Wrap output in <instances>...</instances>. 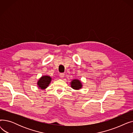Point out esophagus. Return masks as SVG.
<instances>
[{"label":"esophagus","mask_w":133,"mask_h":133,"mask_svg":"<svg viewBox=\"0 0 133 133\" xmlns=\"http://www.w3.org/2000/svg\"><path fill=\"white\" fill-rule=\"evenodd\" d=\"M60 76L61 78H63L65 76V74L64 73H60Z\"/></svg>","instance_id":"34e87169"}]
</instances>
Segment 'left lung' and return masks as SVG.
Instances as JSON below:
<instances>
[{
    "mask_svg": "<svg viewBox=\"0 0 133 133\" xmlns=\"http://www.w3.org/2000/svg\"><path fill=\"white\" fill-rule=\"evenodd\" d=\"M71 86L74 89L78 90L82 88V85L81 81L78 79H74L71 82Z\"/></svg>",
    "mask_w": 133,
    "mask_h": 133,
    "instance_id": "obj_1",
    "label": "left lung"
}]
</instances>
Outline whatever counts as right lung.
Returning a JSON list of instances; mask_svg holds the SVG:
<instances>
[{"instance_id":"right-lung-1","label":"right lung","mask_w":133,"mask_h":133,"mask_svg":"<svg viewBox=\"0 0 133 133\" xmlns=\"http://www.w3.org/2000/svg\"><path fill=\"white\" fill-rule=\"evenodd\" d=\"M51 80L52 78L49 76L45 75L41 76L37 82L38 88L41 89H46L50 85Z\"/></svg>"}]
</instances>
